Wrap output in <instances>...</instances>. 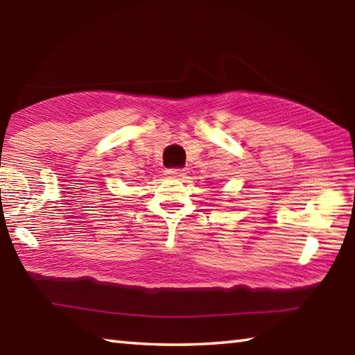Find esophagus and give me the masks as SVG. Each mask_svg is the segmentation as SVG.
I'll return each instance as SVG.
<instances>
[{
    "instance_id": "34e87169",
    "label": "esophagus",
    "mask_w": 355,
    "mask_h": 355,
    "mask_svg": "<svg viewBox=\"0 0 355 355\" xmlns=\"http://www.w3.org/2000/svg\"><path fill=\"white\" fill-rule=\"evenodd\" d=\"M166 175L169 178H182L184 175V172L180 169H169V171H166Z\"/></svg>"
}]
</instances>
